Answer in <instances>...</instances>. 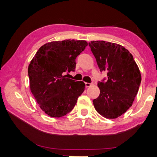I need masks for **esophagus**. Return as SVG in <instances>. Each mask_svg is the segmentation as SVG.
<instances>
[{"mask_svg":"<svg viewBox=\"0 0 157 157\" xmlns=\"http://www.w3.org/2000/svg\"><path fill=\"white\" fill-rule=\"evenodd\" d=\"M85 84H86V87H90V86L91 85H92L93 84V83L92 82V83H88V82H86L85 83Z\"/></svg>","mask_w":157,"mask_h":157,"instance_id":"obj_1","label":"esophagus"}]
</instances>
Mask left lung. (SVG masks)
Masks as SVG:
<instances>
[{"instance_id":"obj_1","label":"left lung","mask_w":157,"mask_h":157,"mask_svg":"<svg viewBox=\"0 0 157 157\" xmlns=\"http://www.w3.org/2000/svg\"><path fill=\"white\" fill-rule=\"evenodd\" d=\"M88 44L100 71H107V78L98 82L101 93L93 101L94 108L106 118H117L132 106L138 92L139 68L132 55L121 45L103 40Z\"/></svg>"}]
</instances>
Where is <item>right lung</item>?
I'll list each match as a JSON object with an SVG mask.
<instances>
[{
	"label": "right lung",
	"instance_id": "obj_1",
	"mask_svg": "<svg viewBox=\"0 0 157 157\" xmlns=\"http://www.w3.org/2000/svg\"><path fill=\"white\" fill-rule=\"evenodd\" d=\"M85 40H65L42 46L28 67L30 90L43 111L61 117L72 111L84 91V82L66 78L74 71L75 59L84 51Z\"/></svg>",
	"mask_w": 157,
	"mask_h": 157
}]
</instances>
